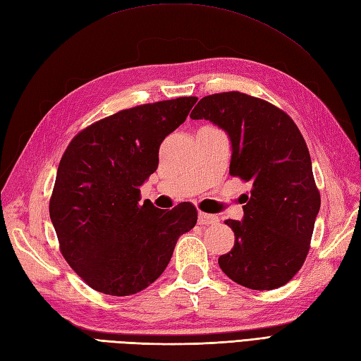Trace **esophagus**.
Returning <instances> with one entry per match:
<instances>
[{
	"instance_id": "1",
	"label": "esophagus",
	"mask_w": 361,
	"mask_h": 361,
	"mask_svg": "<svg viewBox=\"0 0 361 361\" xmlns=\"http://www.w3.org/2000/svg\"><path fill=\"white\" fill-rule=\"evenodd\" d=\"M219 216L211 215V214H206V212H198V223L201 226H209V224H216L219 223Z\"/></svg>"
}]
</instances>
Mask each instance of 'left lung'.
<instances>
[{
  "instance_id": "8db88e82",
  "label": "left lung",
  "mask_w": 361,
  "mask_h": 361,
  "mask_svg": "<svg viewBox=\"0 0 361 361\" xmlns=\"http://www.w3.org/2000/svg\"><path fill=\"white\" fill-rule=\"evenodd\" d=\"M190 118L228 133L229 173L252 186L241 221L226 220L235 243L219 258L221 271L249 289L283 286L303 266L320 212L303 135L279 107L240 92L201 98Z\"/></svg>"
}]
</instances>
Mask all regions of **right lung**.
I'll return each mask as SVG.
<instances>
[{
    "label": "right lung",
    "instance_id": "1",
    "mask_svg": "<svg viewBox=\"0 0 361 361\" xmlns=\"http://www.w3.org/2000/svg\"><path fill=\"white\" fill-rule=\"evenodd\" d=\"M197 97L126 109L80 132L58 166L50 220L61 254L92 289L126 297L146 289L197 224V209L141 206L140 188L158 167L163 140L188 118Z\"/></svg>",
    "mask_w": 361,
    "mask_h": 361
}]
</instances>
